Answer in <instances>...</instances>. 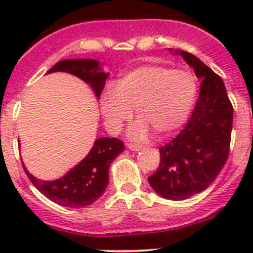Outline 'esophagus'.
Segmentation results:
<instances>
[{
    "instance_id": "obj_1",
    "label": "esophagus",
    "mask_w": 253,
    "mask_h": 253,
    "mask_svg": "<svg viewBox=\"0 0 253 253\" xmlns=\"http://www.w3.org/2000/svg\"><path fill=\"white\" fill-rule=\"evenodd\" d=\"M127 147H128V149H129V150H133V152H139V150L142 149L141 145L132 144V143H129V144H127Z\"/></svg>"
}]
</instances>
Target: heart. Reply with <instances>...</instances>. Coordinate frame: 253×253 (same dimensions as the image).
<instances>
[{
	"mask_svg": "<svg viewBox=\"0 0 253 253\" xmlns=\"http://www.w3.org/2000/svg\"><path fill=\"white\" fill-rule=\"evenodd\" d=\"M197 95V79L186 70L164 66H142L129 71L106 89L100 108L106 128L121 131L133 116L139 117L128 129L136 142L147 141L152 129L160 137L175 133L190 116Z\"/></svg>",
	"mask_w": 253,
	"mask_h": 253,
	"instance_id": "obj_1",
	"label": "heart"
}]
</instances>
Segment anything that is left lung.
Segmentation results:
<instances>
[{
	"label": "left lung",
	"mask_w": 253,
	"mask_h": 253,
	"mask_svg": "<svg viewBox=\"0 0 253 253\" xmlns=\"http://www.w3.org/2000/svg\"><path fill=\"white\" fill-rule=\"evenodd\" d=\"M174 55H180L202 81L200 96L185 128L159 148V168L148 182L162 197L182 201L209 187L223 169L234 111L223 79L192 53L175 50Z\"/></svg>",
	"instance_id": "obj_1"
}]
</instances>
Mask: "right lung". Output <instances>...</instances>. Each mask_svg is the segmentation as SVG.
<instances>
[{"instance_id": "1", "label": "right lung", "mask_w": 253, "mask_h": 253, "mask_svg": "<svg viewBox=\"0 0 253 253\" xmlns=\"http://www.w3.org/2000/svg\"><path fill=\"white\" fill-rule=\"evenodd\" d=\"M52 72H66L81 78L91 86L98 99L109 77V73L103 71V65L93 58L60 61L47 71V73ZM124 149V142L120 139L98 138L82 162L67 174L52 181L40 180L30 174L24 164L23 168L33 185L48 200L68 208H82L103 196L109 183V168Z\"/></svg>"}]
</instances>
